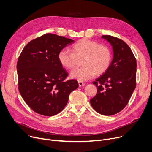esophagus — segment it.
Segmentation results:
<instances>
[{
    "label": "esophagus",
    "instance_id": "34e87169",
    "mask_svg": "<svg viewBox=\"0 0 152 152\" xmlns=\"http://www.w3.org/2000/svg\"><path fill=\"white\" fill-rule=\"evenodd\" d=\"M78 86H80V87H81V86H85V83H84V82H81V81H78Z\"/></svg>",
    "mask_w": 152,
    "mask_h": 152
}]
</instances>
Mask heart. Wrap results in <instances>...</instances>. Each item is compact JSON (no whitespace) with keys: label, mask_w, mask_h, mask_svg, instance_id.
Segmentation results:
<instances>
[{"label":"heart","mask_w":152,"mask_h":152,"mask_svg":"<svg viewBox=\"0 0 152 152\" xmlns=\"http://www.w3.org/2000/svg\"><path fill=\"white\" fill-rule=\"evenodd\" d=\"M73 52L67 49L60 50L58 59L62 66L67 69L76 67L77 58L84 57L83 66L70 72L72 78L78 81L89 80L97 74H102L109 67L111 61V52L105 45H101L96 41L84 38L79 40L73 46Z\"/></svg>","instance_id":"1"}]
</instances>
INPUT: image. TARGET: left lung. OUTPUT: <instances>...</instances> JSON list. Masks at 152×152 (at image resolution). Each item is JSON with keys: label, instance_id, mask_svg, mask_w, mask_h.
I'll return each mask as SVG.
<instances>
[{"label": "left lung", "instance_id": "8db88e82", "mask_svg": "<svg viewBox=\"0 0 152 152\" xmlns=\"http://www.w3.org/2000/svg\"><path fill=\"white\" fill-rule=\"evenodd\" d=\"M102 38L112 46L113 59L108 69L93 82L98 91L90 103L98 113L111 115L124 109L135 88L137 62L124 41L110 35Z\"/></svg>", "mask_w": 152, "mask_h": 152}]
</instances>
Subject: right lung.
Masks as SVG:
<instances>
[{"label": "right lung", "instance_id": "obj_1", "mask_svg": "<svg viewBox=\"0 0 152 152\" xmlns=\"http://www.w3.org/2000/svg\"><path fill=\"white\" fill-rule=\"evenodd\" d=\"M74 42L47 33L28 42L20 55L18 90L34 112L46 116L57 114L66 106L70 93L78 87L76 80L65 81L68 73L58 59L60 50Z\"/></svg>", "mask_w": 152, "mask_h": 152}]
</instances>
